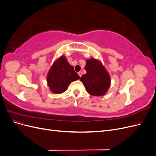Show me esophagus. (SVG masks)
Masks as SVG:
<instances>
[{
  "instance_id": "esophagus-1",
  "label": "esophagus",
  "mask_w": 156,
  "mask_h": 156,
  "mask_svg": "<svg viewBox=\"0 0 156 156\" xmlns=\"http://www.w3.org/2000/svg\"><path fill=\"white\" fill-rule=\"evenodd\" d=\"M78 74H79V77H81V76H82V72H78Z\"/></svg>"
}]
</instances>
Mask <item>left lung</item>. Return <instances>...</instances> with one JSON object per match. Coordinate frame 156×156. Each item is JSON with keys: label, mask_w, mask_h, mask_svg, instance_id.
I'll return each mask as SVG.
<instances>
[{"label": "left lung", "mask_w": 156, "mask_h": 156, "mask_svg": "<svg viewBox=\"0 0 156 156\" xmlns=\"http://www.w3.org/2000/svg\"><path fill=\"white\" fill-rule=\"evenodd\" d=\"M87 73L80 79L92 96L105 95L111 85L110 75L100 61L92 58L87 60L85 66Z\"/></svg>", "instance_id": "left-lung-1"}]
</instances>
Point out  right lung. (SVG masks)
Here are the masks:
<instances>
[{
    "instance_id": "obj_1",
    "label": "right lung",
    "mask_w": 156,
    "mask_h": 156,
    "mask_svg": "<svg viewBox=\"0 0 156 156\" xmlns=\"http://www.w3.org/2000/svg\"><path fill=\"white\" fill-rule=\"evenodd\" d=\"M79 78L73 67L62 55L52 65L48 73L47 81L52 92L61 94L66 90L71 83Z\"/></svg>"
}]
</instances>
